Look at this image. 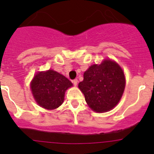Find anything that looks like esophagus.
<instances>
[{"instance_id": "1", "label": "esophagus", "mask_w": 154, "mask_h": 154, "mask_svg": "<svg viewBox=\"0 0 154 154\" xmlns=\"http://www.w3.org/2000/svg\"><path fill=\"white\" fill-rule=\"evenodd\" d=\"M72 83L74 84V85L76 86L77 84H78V80H77V79H74V80L72 81Z\"/></svg>"}]
</instances>
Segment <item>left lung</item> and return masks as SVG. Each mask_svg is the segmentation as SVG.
<instances>
[{
    "label": "left lung",
    "mask_w": 154,
    "mask_h": 154,
    "mask_svg": "<svg viewBox=\"0 0 154 154\" xmlns=\"http://www.w3.org/2000/svg\"><path fill=\"white\" fill-rule=\"evenodd\" d=\"M88 105L94 111L102 113L118 104L125 88L122 69L115 62L105 60L100 65H93L84 73L79 84Z\"/></svg>",
    "instance_id": "obj_1"
}]
</instances>
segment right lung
Wrapping results in <instances>:
<instances>
[{
	"label": "right lung",
	"instance_id": "add662e5",
	"mask_svg": "<svg viewBox=\"0 0 154 154\" xmlns=\"http://www.w3.org/2000/svg\"><path fill=\"white\" fill-rule=\"evenodd\" d=\"M72 86L67 78L52 70L38 72L30 84L35 101L48 110L57 108L63 104L65 91Z\"/></svg>",
	"mask_w": 154,
	"mask_h": 154
}]
</instances>
